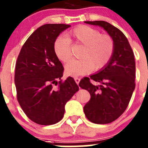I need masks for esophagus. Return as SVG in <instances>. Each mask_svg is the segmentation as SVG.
<instances>
[{"label": "esophagus", "mask_w": 148, "mask_h": 148, "mask_svg": "<svg viewBox=\"0 0 148 148\" xmlns=\"http://www.w3.org/2000/svg\"><path fill=\"white\" fill-rule=\"evenodd\" d=\"M74 80H75L76 83H77V84H79V83L80 82V79L78 78V77H74Z\"/></svg>", "instance_id": "obj_1"}]
</instances>
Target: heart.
<instances>
[{"mask_svg": "<svg viewBox=\"0 0 148 148\" xmlns=\"http://www.w3.org/2000/svg\"><path fill=\"white\" fill-rule=\"evenodd\" d=\"M65 36H59L53 43V51L58 59L67 63L71 59V42L84 46L79 57L67 64L65 71L73 77L84 75L92 70L99 71L107 65L114 53V41L110 36L101 34L97 29L86 25H80Z\"/></svg>", "mask_w": 148, "mask_h": 148, "instance_id": "b5f03b06", "label": "heart"}]
</instances>
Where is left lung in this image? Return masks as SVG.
<instances>
[{"label": "left lung", "instance_id": "8db88e82", "mask_svg": "<svg viewBox=\"0 0 148 148\" xmlns=\"http://www.w3.org/2000/svg\"><path fill=\"white\" fill-rule=\"evenodd\" d=\"M85 23L103 28L114 41V53L107 65L79 84L91 95L84 107L86 118L95 124H108L122 115L135 90V56L127 38L120 29L104 21ZM90 79L99 84L92 85Z\"/></svg>", "mask_w": 148, "mask_h": 148}]
</instances>
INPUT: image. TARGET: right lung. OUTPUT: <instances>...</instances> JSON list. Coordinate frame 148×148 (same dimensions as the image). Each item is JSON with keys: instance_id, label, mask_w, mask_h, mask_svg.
<instances>
[{"instance_id": "1", "label": "right lung", "mask_w": 148, "mask_h": 148, "mask_svg": "<svg viewBox=\"0 0 148 148\" xmlns=\"http://www.w3.org/2000/svg\"><path fill=\"white\" fill-rule=\"evenodd\" d=\"M70 26L43 25L28 37L18 56L14 78L17 99L26 116L38 125L59 122L66 103L79 90L72 77L62 81L64 67L53 51L56 38Z\"/></svg>"}]
</instances>
